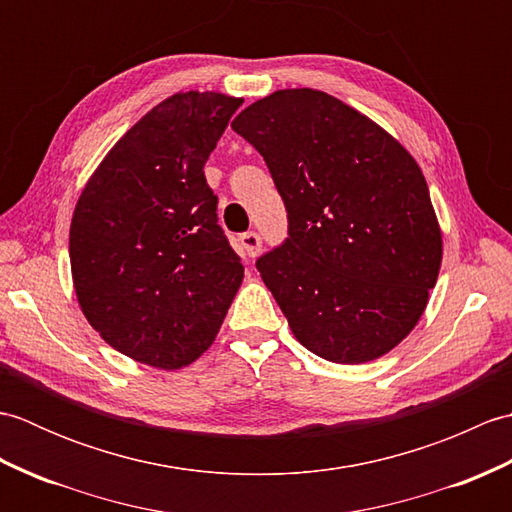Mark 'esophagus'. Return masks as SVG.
I'll return each instance as SVG.
<instances>
[{"mask_svg":"<svg viewBox=\"0 0 512 512\" xmlns=\"http://www.w3.org/2000/svg\"><path fill=\"white\" fill-rule=\"evenodd\" d=\"M239 244H242L244 253L248 257H255L259 250H262V237H259L255 231H246L239 235Z\"/></svg>","mask_w":512,"mask_h":512,"instance_id":"1","label":"esophagus"}]
</instances>
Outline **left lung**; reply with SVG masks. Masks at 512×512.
<instances>
[{
    "label": "left lung",
    "mask_w": 512,
    "mask_h": 512,
    "mask_svg": "<svg viewBox=\"0 0 512 512\" xmlns=\"http://www.w3.org/2000/svg\"><path fill=\"white\" fill-rule=\"evenodd\" d=\"M231 127L264 156L286 204L288 237L257 270L297 341L343 365L394 350L442 262L418 162L354 107L310 88L270 94Z\"/></svg>",
    "instance_id": "1"
}]
</instances>
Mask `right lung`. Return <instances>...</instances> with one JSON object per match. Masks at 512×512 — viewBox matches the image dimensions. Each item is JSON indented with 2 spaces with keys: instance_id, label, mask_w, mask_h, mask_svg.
I'll return each mask as SVG.
<instances>
[{
  "instance_id": "1",
  "label": "right lung",
  "mask_w": 512,
  "mask_h": 512,
  "mask_svg": "<svg viewBox=\"0 0 512 512\" xmlns=\"http://www.w3.org/2000/svg\"><path fill=\"white\" fill-rule=\"evenodd\" d=\"M242 103L220 92L169 96L118 140L76 202V299L105 343L138 363H193L242 284L244 266L204 178Z\"/></svg>"
}]
</instances>
